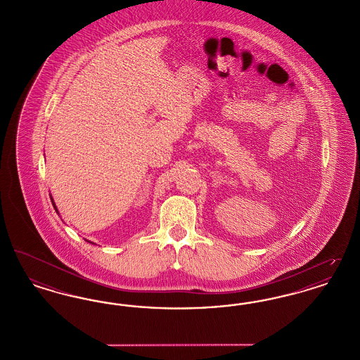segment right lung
<instances>
[{
  "instance_id": "obj_1",
  "label": "right lung",
  "mask_w": 360,
  "mask_h": 360,
  "mask_svg": "<svg viewBox=\"0 0 360 360\" xmlns=\"http://www.w3.org/2000/svg\"><path fill=\"white\" fill-rule=\"evenodd\" d=\"M50 197H51V202L52 205H53V209H55V210H56V213L59 214V212H58V209H56V205H55V202H53V198H52V195H50ZM86 241H87V240H86ZM89 243H91V241H89ZM91 244H94V243H91Z\"/></svg>"
}]
</instances>
